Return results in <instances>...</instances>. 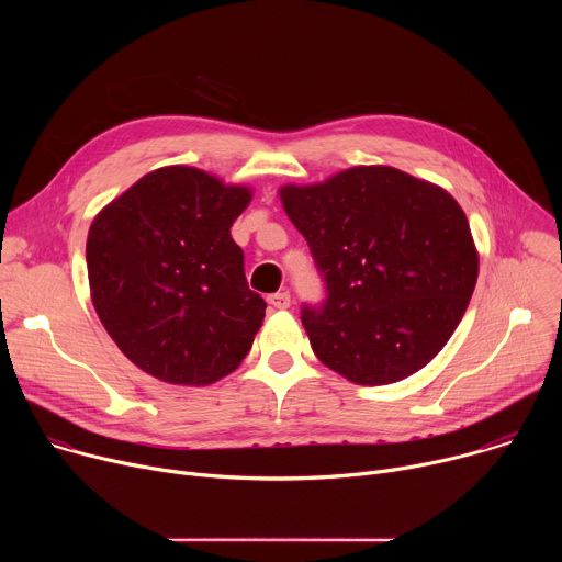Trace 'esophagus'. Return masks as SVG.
<instances>
[{
  "mask_svg": "<svg viewBox=\"0 0 562 562\" xmlns=\"http://www.w3.org/2000/svg\"><path fill=\"white\" fill-rule=\"evenodd\" d=\"M267 302L271 304V308H289L291 306V295H289V291H278V293H271L267 297Z\"/></svg>",
  "mask_w": 562,
  "mask_h": 562,
  "instance_id": "1",
  "label": "esophagus"
}]
</instances>
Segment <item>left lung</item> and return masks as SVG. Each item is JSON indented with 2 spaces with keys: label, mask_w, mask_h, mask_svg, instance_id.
I'll return each instance as SVG.
<instances>
[{
  "label": "left lung",
  "mask_w": 562,
  "mask_h": 562,
  "mask_svg": "<svg viewBox=\"0 0 562 562\" xmlns=\"http://www.w3.org/2000/svg\"><path fill=\"white\" fill-rule=\"evenodd\" d=\"M278 195L327 284L325 304L302 311L317 360L369 386L429 364L477 280L460 204L442 187L382 165L284 184Z\"/></svg>",
  "instance_id": "left-lung-1"
}]
</instances>
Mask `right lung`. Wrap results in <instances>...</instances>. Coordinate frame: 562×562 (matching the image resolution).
Wrapping results in <instances>:
<instances>
[{
    "label": "right lung",
    "mask_w": 562,
    "mask_h": 562,
    "mask_svg": "<svg viewBox=\"0 0 562 562\" xmlns=\"http://www.w3.org/2000/svg\"><path fill=\"white\" fill-rule=\"evenodd\" d=\"M251 200L247 184L173 165L146 173L93 217L91 300L144 373L206 386L251 351L267 302L249 289L243 249L231 237Z\"/></svg>",
    "instance_id": "obj_1"
}]
</instances>
